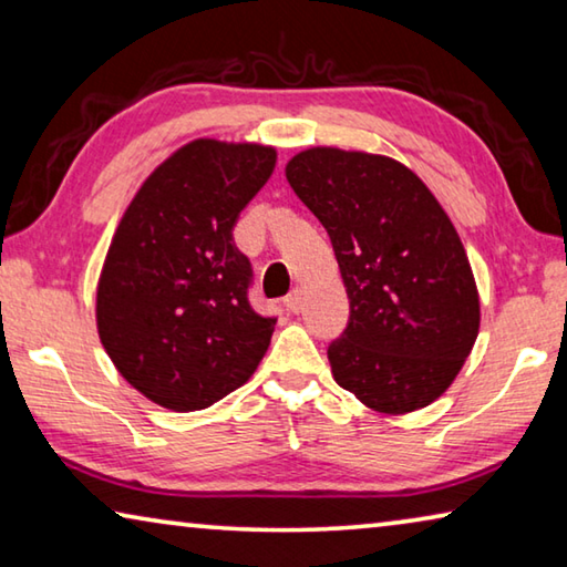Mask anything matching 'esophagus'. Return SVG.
Returning <instances> with one entry per match:
<instances>
[{
  "mask_svg": "<svg viewBox=\"0 0 567 567\" xmlns=\"http://www.w3.org/2000/svg\"><path fill=\"white\" fill-rule=\"evenodd\" d=\"M285 305H287V310H290V312L302 310V290H300V287H292V292L285 297Z\"/></svg>",
  "mask_w": 567,
  "mask_h": 567,
  "instance_id": "1",
  "label": "esophagus"
}]
</instances>
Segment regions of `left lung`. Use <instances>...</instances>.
Instances as JSON below:
<instances>
[{
	"label": "left lung",
	"mask_w": 567,
	"mask_h": 567,
	"mask_svg": "<svg viewBox=\"0 0 567 567\" xmlns=\"http://www.w3.org/2000/svg\"><path fill=\"white\" fill-rule=\"evenodd\" d=\"M285 175L328 229L348 287L350 322L328 348L334 382L385 415L435 402L480 330L477 285L445 209L385 155L310 147Z\"/></svg>",
	"instance_id": "8db88e82"
}]
</instances>
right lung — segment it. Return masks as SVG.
Instances as JSON below:
<instances>
[{"label": "right lung", "instance_id": "right-lung-1", "mask_svg": "<svg viewBox=\"0 0 567 567\" xmlns=\"http://www.w3.org/2000/svg\"><path fill=\"white\" fill-rule=\"evenodd\" d=\"M277 162L275 147L195 140L124 209L97 285V332L114 368L157 405L205 410L252 378L275 318L247 300L233 227Z\"/></svg>", "mask_w": 567, "mask_h": 567}]
</instances>
